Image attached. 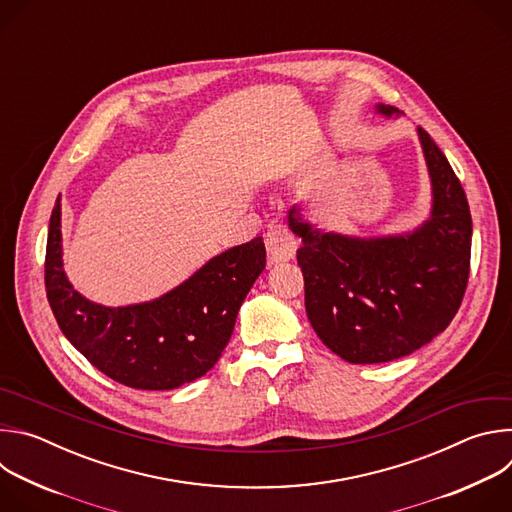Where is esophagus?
<instances>
[{
  "label": "esophagus",
  "mask_w": 512,
  "mask_h": 512,
  "mask_svg": "<svg viewBox=\"0 0 512 512\" xmlns=\"http://www.w3.org/2000/svg\"><path fill=\"white\" fill-rule=\"evenodd\" d=\"M265 247H267L269 263H277V261H287L296 255L298 241L289 233L285 225L271 223L265 235Z\"/></svg>",
  "instance_id": "1"
}]
</instances>
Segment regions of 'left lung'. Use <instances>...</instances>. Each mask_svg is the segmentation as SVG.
Instances as JSON below:
<instances>
[{
	"label": "left lung",
	"mask_w": 512,
	"mask_h": 512,
	"mask_svg": "<svg viewBox=\"0 0 512 512\" xmlns=\"http://www.w3.org/2000/svg\"><path fill=\"white\" fill-rule=\"evenodd\" d=\"M381 115L397 107L377 105ZM433 204L417 231L381 239L322 233L289 210V229L302 237L306 312L320 340L354 364L407 356L442 334L466 294L472 216L448 158L417 127Z\"/></svg>",
	"instance_id": "left-lung-1"
}]
</instances>
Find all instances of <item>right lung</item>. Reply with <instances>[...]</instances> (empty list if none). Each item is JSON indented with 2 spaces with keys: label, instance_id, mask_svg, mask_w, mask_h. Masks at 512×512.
I'll use <instances>...</instances> for the list:
<instances>
[{
  "label": "right lung",
  "instance_id": "1",
  "mask_svg": "<svg viewBox=\"0 0 512 512\" xmlns=\"http://www.w3.org/2000/svg\"><path fill=\"white\" fill-rule=\"evenodd\" d=\"M60 196L46 243L44 281L52 314L95 369L143 391H170L206 375L231 340L235 320L265 269L261 237L212 257L166 296L105 308L72 289L62 269Z\"/></svg>",
  "mask_w": 512,
  "mask_h": 512
}]
</instances>
